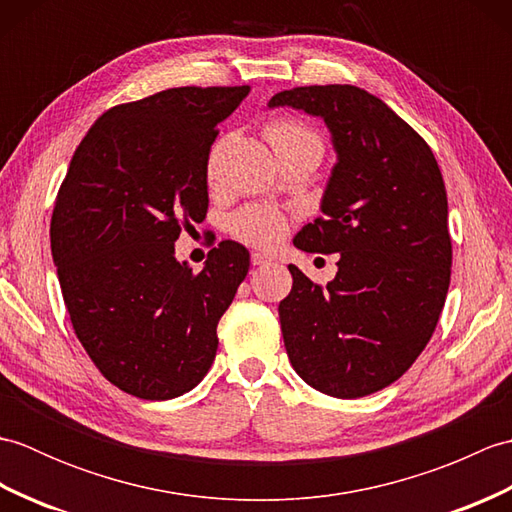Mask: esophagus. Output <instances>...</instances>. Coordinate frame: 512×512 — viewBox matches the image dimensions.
I'll use <instances>...</instances> for the list:
<instances>
[{"instance_id":"1","label":"esophagus","mask_w":512,"mask_h":512,"mask_svg":"<svg viewBox=\"0 0 512 512\" xmlns=\"http://www.w3.org/2000/svg\"><path fill=\"white\" fill-rule=\"evenodd\" d=\"M268 262H273V257L266 255V253H259V250H255V253L250 255V264H253V266H264Z\"/></svg>"}]
</instances>
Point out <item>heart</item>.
Listing matches in <instances>:
<instances>
[{
  "label": "heart",
  "mask_w": 512,
  "mask_h": 512,
  "mask_svg": "<svg viewBox=\"0 0 512 512\" xmlns=\"http://www.w3.org/2000/svg\"><path fill=\"white\" fill-rule=\"evenodd\" d=\"M266 136L270 140V145L281 147L288 143H299V140H319L317 134L310 132L306 125H301L297 121H275L270 123L266 129ZM321 143V140H319ZM215 171V156L211 158V167L209 173L213 176ZM288 231V217L286 213H281L275 206L268 204H250L246 209L233 215L231 220V233L242 239L246 244L253 246H275L281 237Z\"/></svg>",
  "instance_id": "obj_1"
}]
</instances>
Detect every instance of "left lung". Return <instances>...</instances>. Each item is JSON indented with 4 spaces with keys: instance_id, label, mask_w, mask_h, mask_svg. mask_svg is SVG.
Wrapping results in <instances>:
<instances>
[{
    "instance_id": "1",
    "label": "left lung",
    "mask_w": 512,
    "mask_h": 512,
    "mask_svg": "<svg viewBox=\"0 0 512 512\" xmlns=\"http://www.w3.org/2000/svg\"><path fill=\"white\" fill-rule=\"evenodd\" d=\"M323 118L336 165L323 217L295 246L339 253V273L317 286L297 266L279 303L295 372L321 394L361 398L394 383L436 330L451 281L449 204L429 145L378 96L356 85H308L268 107Z\"/></svg>"
}]
</instances>
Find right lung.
Segmentation results:
<instances>
[{"mask_svg":"<svg viewBox=\"0 0 512 512\" xmlns=\"http://www.w3.org/2000/svg\"><path fill=\"white\" fill-rule=\"evenodd\" d=\"M248 90L171 88L116 105L65 173L50 224L63 301L85 352L125 394L178 398L215 361L217 323L250 255L226 239L193 273L173 244L206 217L217 125Z\"/></svg>","mask_w":512,"mask_h":512,"instance_id":"add662e5","label":"right lung"}]
</instances>
